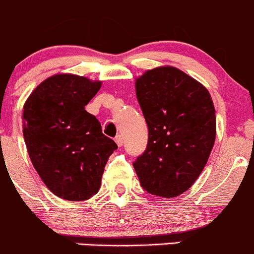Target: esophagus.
Wrapping results in <instances>:
<instances>
[{
	"instance_id": "1",
	"label": "esophagus",
	"mask_w": 254,
	"mask_h": 254,
	"mask_svg": "<svg viewBox=\"0 0 254 254\" xmlns=\"http://www.w3.org/2000/svg\"><path fill=\"white\" fill-rule=\"evenodd\" d=\"M115 141H116V144L119 146H122L124 145V137H122V135H117V137L115 138Z\"/></svg>"
}]
</instances>
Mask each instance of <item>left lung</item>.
Returning a JSON list of instances; mask_svg holds the SVG:
<instances>
[{
    "label": "left lung",
    "mask_w": 254,
    "mask_h": 254,
    "mask_svg": "<svg viewBox=\"0 0 254 254\" xmlns=\"http://www.w3.org/2000/svg\"><path fill=\"white\" fill-rule=\"evenodd\" d=\"M149 129L145 151L133 162L151 195L176 197L206 166L215 139V110L208 91L173 66L149 70L135 81Z\"/></svg>",
    "instance_id": "1"
}]
</instances>
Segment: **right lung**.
<instances>
[{
    "label": "right lung",
    "mask_w": 254,
    "mask_h": 254,
    "mask_svg": "<svg viewBox=\"0 0 254 254\" xmlns=\"http://www.w3.org/2000/svg\"><path fill=\"white\" fill-rule=\"evenodd\" d=\"M102 82L61 73L40 83L24 104L23 134L35 170L58 197L95 195L109 156L117 149L84 106Z\"/></svg>",
    "instance_id": "obj_1"
}]
</instances>
